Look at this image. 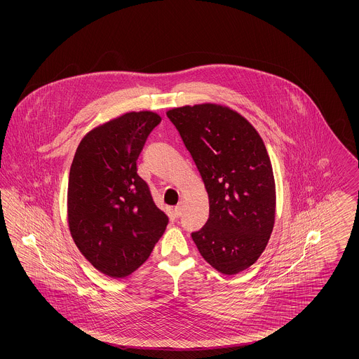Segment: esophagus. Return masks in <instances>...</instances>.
Wrapping results in <instances>:
<instances>
[{"label":"esophagus","instance_id":"1","mask_svg":"<svg viewBox=\"0 0 359 359\" xmlns=\"http://www.w3.org/2000/svg\"><path fill=\"white\" fill-rule=\"evenodd\" d=\"M183 207H184V205L180 202L179 205L173 208V217H175V218H180V217H182V214H183Z\"/></svg>","mask_w":359,"mask_h":359}]
</instances>
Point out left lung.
Returning <instances> with one entry per match:
<instances>
[{"instance_id":"left-lung-1","label":"left lung","mask_w":359,"mask_h":359,"mask_svg":"<svg viewBox=\"0 0 359 359\" xmlns=\"http://www.w3.org/2000/svg\"><path fill=\"white\" fill-rule=\"evenodd\" d=\"M201 173L210 214L194 231L199 253L223 274L253 265L271 238L273 170L262 138L237 111L215 103L167 111Z\"/></svg>"}]
</instances>
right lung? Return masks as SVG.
I'll use <instances>...</instances> for the list:
<instances>
[{
  "label": "right lung",
  "instance_id": "add662e5",
  "mask_svg": "<svg viewBox=\"0 0 359 359\" xmlns=\"http://www.w3.org/2000/svg\"><path fill=\"white\" fill-rule=\"evenodd\" d=\"M161 117L132 111L88 132L69 170V231L100 272L126 277L151 256L168 217L137 173V158Z\"/></svg>",
  "mask_w": 359,
  "mask_h": 359
}]
</instances>
